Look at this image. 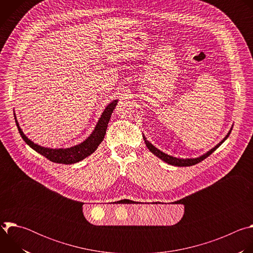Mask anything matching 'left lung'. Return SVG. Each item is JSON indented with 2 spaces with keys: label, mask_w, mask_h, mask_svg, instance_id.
Here are the masks:
<instances>
[{
  "label": "left lung",
  "mask_w": 253,
  "mask_h": 253,
  "mask_svg": "<svg viewBox=\"0 0 253 253\" xmlns=\"http://www.w3.org/2000/svg\"><path fill=\"white\" fill-rule=\"evenodd\" d=\"M231 130H232V127L230 128V130H229V132L227 133V135L217 144V145L214 146L212 149H210L209 151H207V152L204 153L203 155H201V156H199V157H196V158H185V159H183V158L173 157V156H171V155H168V154H166V153L160 151L158 148H156L154 145H152V144L147 140V138H146L145 136H144V135H143V139H144V141H145V144H146L147 148H148L155 156H157L158 158H160L162 161H164V162H166V163H168V164H170V165L183 167V166H192V165H195V164L201 162L202 160H204V159H205L206 157H208L210 154H212V153H213L216 149H217V148L221 145V144L228 138V136H229L230 133H231Z\"/></svg>",
  "instance_id": "8db88e82"
}]
</instances>
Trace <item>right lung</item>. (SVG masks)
<instances>
[{
	"label": "right lung",
	"mask_w": 253,
	"mask_h": 253,
	"mask_svg": "<svg viewBox=\"0 0 253 253\" xmlns=\"http://www.w3.org/2000/svg\"><path fill=\"white\" fill-rule=\"evenodd\" d=\"M118 103V100H113L111 103L108 104V106L105 108L101 117L99 118L95 129L90 134V136L85 139L82 143L78 144V145L72 146L70 148H59V149H53V148H47L38 145V144L34 143L31 141L22 131L19 122L17 118L16 124L19 130L20 135L24 139V141L28 144V145L34 149L36 152L45 156L47 159H49L52 162L55 163H61V164H74L79 161H82L86 157L90 156L100 145V143L103 141L104 136L106 134L107 126L109 123V120L111 118V115L115 109V107ZM15 115V114H14Z\"/></svg>",
	"instance_id": "1"
}]
</instances>
